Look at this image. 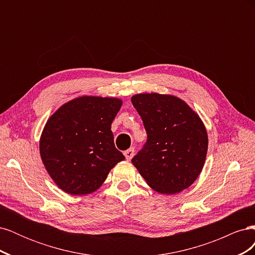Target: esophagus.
<instances>
[{
	"label": "esophagus",
	"instance_id": "1",
	"mask_svg": "<svg viewBox=\"0 0 255 255\" xmlns=\"http://www.w3.org/2000/svg\"><path fill=\"white\" fill-rule=\"evenodd\" d=\"M123 154H125V156L128 160H130V159H132V157L134 156V149L130 148V149L125 151V153H123Z\"/></svg>",
	"mask_w": 255,
	"mask_h": 255
}]
</instances>
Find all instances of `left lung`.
<instances>
[{
  "label": "left lung",
  "mask_w": 255,
  "mask_h": 255,
  "mask_svg": "<svg viewBox=\"0 0 255 255\" xmlns=\"http://www.w3.org/2000/svg\"><path fill=\"white\" fill-rule=\"evenodd\" d=\"M130 100L148 135L133 165L159 194L173 195L188 188L206 158L208 139L201 118L171 95L139 94Z\"/></svg>",
  "instance_id": "8db88e82"
}]
</instances>
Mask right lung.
I'll return each mask as SVG.
<instances>
[{"label":"right lung","mask_w":255,"mask_h":255,"mask_svg":"<svg viewBox=\"0 0 255 255\" xmlns=\"http://www.w3.org/2000/svg\"><path fill=\"white\" fill-rule=\"evenodd\" d=\"M121 105L117 98L83 96L49 118L39 141L40 156L61 190L74 196L91 194L125 159L111 129Z\"/></svg>","instance_id":"obj_1"}]
</instances>
